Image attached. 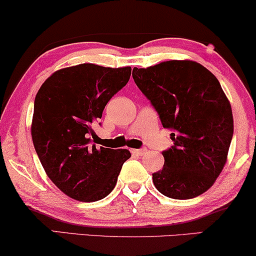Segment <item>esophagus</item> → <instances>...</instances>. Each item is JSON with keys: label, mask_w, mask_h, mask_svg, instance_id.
Instances as JSON below:
<instances>
[{"label": "esophagus", "mask_w": 256, "mask_h": 256, "mask_svg": "<svg viewBox=\"0 0 256 256\" xmlns=\"http://www.w3.org/2000/svg\"><path fill=\"white\" fill-rule=\"evenodd\" d=\"M146 152H147L146 148H141V150H132V153H133L134 156H142Z\"/></svg>", "instance_id": "34e87169"}]
</instances>
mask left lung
I'll list each match as a JSON object with an SVG mask.
<instances>
[{
    "mask_svg": "<svg viewBox=\"0 0 256 256\" xmlns=\"http://www.w3.org/2000/svg\"><path fill=\"white\" fill-rule=\"evenodd\" d=\"M133 78L162 127L173 132L162 170L153 173L156 190L173 200L204 194L222 172L234 134L232 106L218 80L191 60L134 68Z\"/></svg>",
    "mask_w": 256,
    "mask_h": 256,
    "instance_id": "left-lung-1",
    "label": "left lung"
}]
</instances>
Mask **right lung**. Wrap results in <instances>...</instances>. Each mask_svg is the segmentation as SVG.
<instances>
[{
    "label": "right lung",
    "instance_id": "1",
    "mask_svg": "<svg viewBox=\"0 0 256 256\" xmlns=\"http://www.w3.org/2000/svg\"><path fill=\"white\" fill-rule=\"evenodd\" d=\"M132 68L80 64L45 80L34 100L32 138L56 188L82 202H96L115 188L128 150L97 148L94 128L110 98L128 83Z\"/></svg>",
    "mask_w": 256,
    "mask_h": 256
}]
</instances>
